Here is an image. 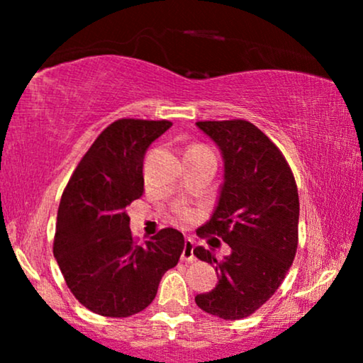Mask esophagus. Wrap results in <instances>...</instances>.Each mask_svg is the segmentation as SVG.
Wrapping results in <instances>:
<instances>
[{
    "mask_svg": "<svg viewBox=\"0 0 363 363\" xmlns=\"http://www.w3.org/2000/svg\"><path fill=\"white\" fill-rule=\"evenodd\" d=\"M193 250H195V242H193L190 238H188V240L185 241V246H183L182 261H186V262L195 261V255H193Z\"/></svg>",
    "mask_w": 363,
    "mask_h": 363,
    "instance_id": "esophagus-1",
    "label": "esophagus"
}]
</instances>
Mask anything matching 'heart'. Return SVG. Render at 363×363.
I'll list each match as a JSON object with an SVG mask.
<instances>
[{"mask_svg": "<svg viewBox=\"0 0 363 363\" xmlns=\"http://www.w3.org/2000/svg\"><path fill=\"white\" fill-rule=\"evenodd\" d=\"M182 215H183V216H190V213H188V211H183Z\"/></svg>", "mask_w": 363, "mask_h": 363, "instance_id": "heart-1", "label": "heart"}]
</instances>
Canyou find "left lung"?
<instances>
[{
    "instance_id": "left-lung-1",
    "label": "left lung",
    "mask_w": 363,
    "mask_h": 363,
    "mask_svg": "<svg viewBox=\"0 0 363 363\" xmlns=\"http://www.w3.org/2000/svg\"><path fill=\"white\" fill-rule=\"evenodd\" d=\"M196 127L216 143L225 162L218 205L196 235L221 238L231 252L218 261L213 250H193L198 259L215 264L218 274L215 289L195 302L208 314L238 320L274 294L294 261L299 195L284 155L251 122L205 121Z\"/></svg>"
}]
</instances>
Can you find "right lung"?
<instances>
[{"label":"right lung","mask_w":363,"mask_h":363,"mask_svg":"<svg viewBox=\"0 0 363 363\" xmlns=\"http://www.w3.org/2000/svg\"><path fill=\"white\" fill-rule=\"evenodd\" d=\"M168 121L121 118L79 162L57 210L54 257L74 297L104 317L137 314L155 299L162 276L177 266L185 240L165 228L142 245L125 208L143 193V157Z\"/></svg>","instance_id":"1"}]
</instances>
